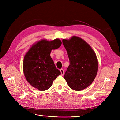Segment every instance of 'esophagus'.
Returning a JSON list of instances; mask_svg holds the SVG:
<instances>
[{
	"instance_id": "34e87169",
	"label": "esophagus",
	"mask_w": 120,
	"mask_h": 120,
	"mask_svg": "<svg viewBox=\"0 0 120 120\" xmlns=\"http://www.w3.org/2000/svg\"><path fill=\"white\" fill-rule=\"evenodd\" d=\"M60 72H61V75H64V70L63 69H61L60 70Z\"/></svg>"
}]
</instances>
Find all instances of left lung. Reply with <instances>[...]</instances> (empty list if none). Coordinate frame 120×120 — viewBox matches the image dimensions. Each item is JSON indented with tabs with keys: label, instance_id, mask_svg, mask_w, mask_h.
<instances>
[{
	"label": "left lung",
	"instance_id": "1",
	"mask_svg": "<svg viewBox=\"0 0 120 120\" xmlns=\"http://www.w3.org/2000/svg\"><path fill=\"white\" fill-rule=\"evenodd\" d=\"M70 65L64 75L68 86L81 91L90 86L96 77L98 63L96 54L90 45L82 38L72 36L62 40Z\"/></svg>",
	"mask_w": 120,
	"mask_h": 120
}]
</instances>
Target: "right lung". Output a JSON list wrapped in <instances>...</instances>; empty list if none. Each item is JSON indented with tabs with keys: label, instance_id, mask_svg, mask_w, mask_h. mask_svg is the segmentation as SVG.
I'll use <instances>...</instances> for the list:
<instances>
[{
	"label": "right lung",
	"instance_id": "add662e5",
	"mask_svg": "<svg viewBox=\"0 0 120 120\" xmlns=\"http://www.w3.org/2000/svg\"><path fill=\"white\" fill-rule=\"evenodd\" d=\"M62 44L56 38L49 41L42 39L32 45L24 57L23 72L26 81L35 88L41 91L47 90L61 74L56 68L50 53Z\"/></svg>",
	"mask_w": 120,
	"mask_h": 120
}]
</instances>
